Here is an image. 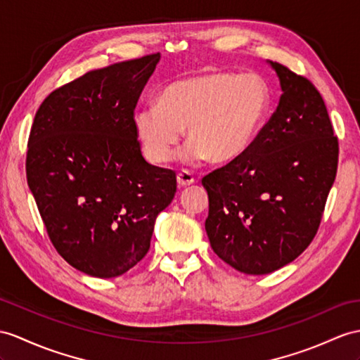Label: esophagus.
<instances>
[{
	"mask_svg": "<svg viewBox=\"0 0 360 360\" xmlns=\"http://www.w3.org/2000/svg\"><path fill=\"white\" fill-rule=\"evenodd\" d=\"M177 183L180 188H186L194 183V175H192L189 171H180L177 174Z\"/></svg>",
	"mask_w": 360,
	"mask_h": 360,
	"instance_id": "obj_1",
	"label": "esophagus"
}]
</instances>
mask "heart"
I'll return each instance as SVG.
<instances>
[{
	"label": "heart",
	"instance_id": "obj_1",
	"mask_svg": "<svg viewBox=\"0 0 360 360\" xmlns=\"http://www.w3.org/2000/svg\"><path fill=\"white\" fill-rule=\"evenodd\" d=\"M274 105L270 85L259 75L209 72L179 79L159 101L137 110L134 127L146 159L169 162L183 136V160L226 163L246 153L267 124Z\"/></svg>",
	"mask_w": 360,
	"mask_h": 360
}]
</instances>
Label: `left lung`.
Masks as SVG:
<instances>
[{"instance_id": "left-lung-1", "label": "left lung", "mask_w": 360, "mask_h": 360, "mask_svg": "<svg viewBox=\"0 0 360 360\" xmlns=\"http://www.w3.org/2000/svg\"><path fill=\"white\" fill-rule=\"evenodd\" d=\"M283 94L249 150L201 180L206 233L224 262L267 275L296 259L316 235L338 171V137L313 84L271 63Z\"/></svg>"}]
</instances>
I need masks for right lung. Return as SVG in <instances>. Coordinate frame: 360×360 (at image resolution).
<instances>
[{
  "label": "right lung",
  "mask_w": 360,
  "mask_h": 360,
  "mask_svg": "<svg viewBox=\"0 0 360 360\" xmlns=\"http://www.w3.org/2000/svg\"><path fill=\"white\" fill-rule=\"evenodd\" d=\"M160 53L85 73L50 93L34 116L27 183L55 249L70 266L116 278L150 250L175 172L140 151L134 108Z\"/></svg>",
  "instance_id": "1"
}]
</instances>
